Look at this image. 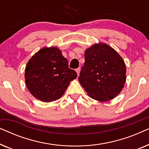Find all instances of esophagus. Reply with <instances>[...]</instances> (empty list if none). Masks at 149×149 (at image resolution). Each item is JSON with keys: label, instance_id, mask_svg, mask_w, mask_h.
I'll use <instances>...</instances> for the list:
<instances>
[{"label": "esophagus", "instance_id": "obj_1", "mask_svg": "<svg viewBox=\"0 0 149 149\" xmlns=\"http://www.w3.org/2000/svg\"><path fill=\"white\" fill-rule=\"evenodd\" d=\"M75 70H76L77 74L79 75V73H80V71H81V68H77Z\"/></svg>", "mask_w": 149, "mask_h": 149}]
</instances>
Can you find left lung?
Here are the masks:
<instances>
[{
  "label": "left lung",
  "instance_id": "8db88e82",
  "mask_svg": "<svg viewBox=\"0 0 149 149\" xmlns=\"http://www.w3.org/2000/svg\"><path fill=\"white\" fill-rule=\"evenodd\" d=\"M79 81L91 98L107 101L117 96L126 80L123 59L111 47L95 44L85 52Z\"/></svg>",
  "mask_w": 149,
  "mask_h": 149
}]
</instances>
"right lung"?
I'll list each match as a JSON object with an SVG mask.
<instances>
[{
    "instance_id": "add662e5",
    "label": "right lung",
    "mask_w": 149,
    "mask_h": 149,
    "mask_svg": "<svg viewBox=\"0 0 149 149\" xmlns=\"http://www.w3.org/2000/svg\"><path fill=\"white\" fill-rule=\"evenodd\" d=\"M77 77L57 47L40 49L32 57L25 69L28 89L36 98L46 102L60 98Z\"/></svg>"
}]
</instances>
